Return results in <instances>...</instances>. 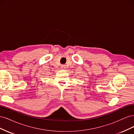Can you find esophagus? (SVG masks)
I'll use <instances>...</instances> for the list:
<instances>
[{"label":"esophagus","instance_id":"1","mask_svg":"<svg viewBox=\"0 0 134 134\" xmlns=\"http://www.w3.org/2000/svg\"><path fill=\"white\" fill-rule=\"evenodd\" d=\"M60 68L62 69V70H64L66 68V66H65V65H61V66H60Z\"/></svg>","mask_w":134,"mask_h":134}]
</instances>
